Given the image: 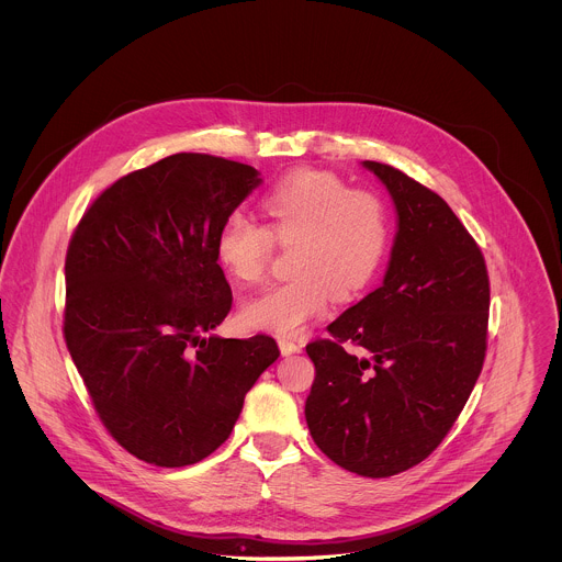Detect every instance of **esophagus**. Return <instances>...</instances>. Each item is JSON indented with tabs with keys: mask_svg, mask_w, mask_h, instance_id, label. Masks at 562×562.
I'll return each mask as SVG.
<instances>
[{
	"mask_svg": "<svg viewBox=\"0 0 562 562\" xmlns=\"http://www.w3.org/2000/svg\"><path fill=\"white\" fill-rule=\"evenodd\" d=\"M301 344H296V341H292V339H279V350H281V355L283 357H290V355H296V352H301Z\"/></svg>",
	"mask_w": 562,
	"mask_h": 562,
	"instance_id": "1",
	"label": "esophagus"
}]
</instances>
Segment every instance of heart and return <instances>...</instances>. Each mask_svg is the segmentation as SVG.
<instances>
[{
  "label": "heart",
  "instance_id": "b5f03b06",
  "mask_svg": "<svg viewBox=\"0 0 562 562\" xmlns=\"http://www.w3.org/2000/svg\"><path fill=\"white\" fill-rule=\"evenodd\" d=\"M268 225L232 212L216 234V259L238 283L263 277L274 244L290 246L294 279L270 283L241 305V322L274 335H296L326 310L328 294L350 301L379 272L392 236L383 199L355 190L326 170H296L261 199Z\"/></svg>",
  "mask_w": 562,
  "mask_h": 562
}]
</instances>
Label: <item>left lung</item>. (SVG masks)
I'll return each instance as SVG.
<instances>
[{
    "label": "left lung",
    "instance_id": "1",
    "mask_svg": "<svg viewBox=\"0 0 562 562\" xmlns=\"http://www.w3.org/2000/svg\"><path fill=\"white\" fill-rule=\"evenodd\" d=\"M394 199L398 232L383 285L307 344L310 432L339 468L387 479L422 463L470 398L486 352L488 274L450 205L398 168L363 161ZM359 345L350 356L342 344Z\"/></svg>",
    "mask_w": 562,
    "mask_h": 562
}]
</instances>
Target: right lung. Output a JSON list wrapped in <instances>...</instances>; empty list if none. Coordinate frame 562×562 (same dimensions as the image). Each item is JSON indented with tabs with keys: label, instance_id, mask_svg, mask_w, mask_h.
I'll list each match as a JSON object with an SVG mask.
<instances>
[{
	"label": "right lung",
	"instance_id": "obj_1",
	"mask_svg": "<svg viewBox=\"0 0 562 562\" xmlns=\"http://www.w3.org/2000/svg\"><path fill=\"white\" fill-rule=\"evenodd\" d=\"M259 183L248 164L175 154L103 190L69 241L67 348L108 432L145 463L210 457L279 357L268 335L203 337L234 301L216 234Z\"/></svg>",
	"mask_w": 562,
	"mask_h": 562
}]
</instances>
